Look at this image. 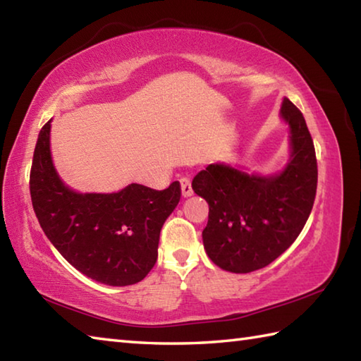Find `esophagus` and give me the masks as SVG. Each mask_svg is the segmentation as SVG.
<instances>
[{"mask_svg":"<svg viewBox=\"0 0 361 361\" xmlns=\"http://www.w3.org/2000/svg\"><path fill=\"white\" fill-rule=\"evenodd\" d=\"M181 183V194L183 197H191L192 195V186H191V180L188 178V176H183V178L180 180Z\"/></svg>","mask_w":361,"mask_h":361,"instance_id":"34e87169","label":"esophagus"}]
</instances>
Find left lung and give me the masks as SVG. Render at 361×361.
Here are the masks:
<instances>
[{
	"mask_svg": "<svg viewBox=\"0 0 361 361\" xmlns=\"http://www.w3.org/2000/svg\"><path fill=\"white\" fill-rule=\"evenodd\" d=\"M292 158L276 176L247 175L209 164L194 176V192L209 205L203 246L222 270L249 273L270 265L303 231L317 191V159L305 116L284 99Z\"/></svg>",
	"mask_w": 361,
	"mask_h": 361,
	"instance_id": "left-lung-1",
	"label": "left lung"
}]
</instances>
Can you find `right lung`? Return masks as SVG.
Returning <instances> with one entry per match:
<instances>
[{
    "instance_id": "add662e5",
    "label": "right lung",
    "mask_w": 361,
    "mask_h": 361,
    "mask_svg": "<svg viewBox=\"0 0 361 361\" xmlns=\"http://www.w3.org/2000/svg\"><path fill=\"white\" fill-rule=\"evenodd\" d=\"M32 208L44 233L69 264L107 286H130L158 260L162 224L181 186L164 191L129 185L114 194H77L58 178L50 158V121L37 137L30 173Z\"/></svg>"
}]
</instances>
